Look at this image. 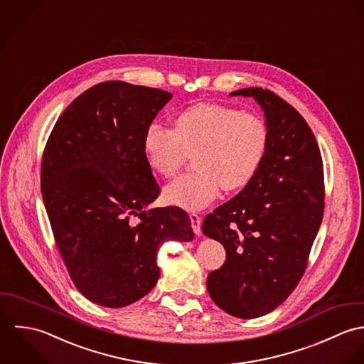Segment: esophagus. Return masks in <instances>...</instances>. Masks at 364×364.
<instances>
[{"label": "esophagus", "mask_w": 364, "mask_h": 364, "mask_svg": "<svg viewBox=\"0 0 364 364\" xmlns=\"http://www.w3.org/2000/svg\"><path fill=\"white\" fill-rule=\"evenodd\" d=\"M190 220H191V225H193V230L196 235H201V217L197 215V214H190Z\"/></svg>", "instance_id": "esophagus-1"}]
</instances>
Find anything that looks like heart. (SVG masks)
<instances>
[{
	"label": "heart",
	"instance_id": "heart-1",
	"mask_svg": "<svg viewBox=\"0 0 364 364\" xmlns=\"http://www.w3.org/2000/svg\"><path fill=\"white\" fill-rule=\"evenodd\" d=\"M269 144L266 124L256 115L218 105L198 104L178 112L174 128L151 122L144 135L149 167L161 177L174 176L188 154L194 173L164 188V200L196 211L225 191L245 188L257 174Z\"/></svg>",
	"mask_w": 364,
	"mask_h": 364
}]
</instances>
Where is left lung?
Instances as JSON below:
<instances>
[{
	"label": "left lung",
	"mask_w": 364,
	"mask_h": 364,
	"mask_svg": "<svg viewBox=\"0 0 364 364\" xmlns=\"http://www.w3.org/2000/svg\"><path fill=\"white\" fill-rule=\"evenodd\" d=\"M230 95L260 105L269 144L255 178L204 219V235L226 250L207 289L220 309L252 319L284 302L304 274L323 215V166L311 128L290 104L260 87Z\"/></svg>",
	"instance_id": "8db88e82"
}]
</instances>
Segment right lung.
<instances>
[{
    "label": "right lung",
    "mask_w": 364,
    "mask_h": 364,
    "mask_svg": "<svg viewBox=\"0 0 364 364\" xmlns=\"http://www.w3.org/2000/svg\"><path fill=\"white\" fill-rule=\"evenodd\" d=\"M171 97L124 81L97 84L65 109L45 147L41 188L55 240L75 289L101 306L145 296L160 276V246L194 239L186 211L149 208L160 188L144 135Z\"/></svg>",
    "instance_id": "1"
}]
</instances>
